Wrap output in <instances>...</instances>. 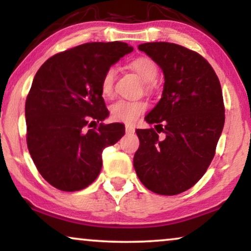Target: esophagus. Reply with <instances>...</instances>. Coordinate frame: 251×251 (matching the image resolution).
<instances>
[{
  "instance_id": "obj_1",
  "label": "esophagus",
  "mask_w": 251,
  "mask_h": 251,
  "mask_svg": "<svg viewBox=\"0 0 251 251\" xmlns=\"http://www.w3.org/2000/svg\"><path fill=\"white\" fill-rule=\"evenodd\" d=\"M134 131H135V128L133 127V126H131V125L126 126V134H132V133H134Z\"/></svg>"
}]
</instances>
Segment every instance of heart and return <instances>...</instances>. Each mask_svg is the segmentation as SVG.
<instances>
[{"mask_svg":"<svg viewBox=\"0 0 251 251\" xmlns=\"http://www.w3.org/2000/svg\"><path fill=\"white\" fill-rule=\"evenodd\" d=\"M129 68L134 71L139 77L145 83H151L155 80L157 75V67L151 59L140 56L136 58L129 63ZM116 68L110 67L104 73L102 81H100V94L103 97H112L113 90H115V77ZM147 109V104L142 100H117L110 106V112L112 118L117 122L132 124L138 120L142 113Z\"/></svg>","mask_w":251,"mask_h":251,"instance_id":"1","label":"heart"}]
</instances>
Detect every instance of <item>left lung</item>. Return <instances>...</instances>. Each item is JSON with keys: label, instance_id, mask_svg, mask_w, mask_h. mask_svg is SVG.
<instances>
[{"label": "left lung", "instance_id": "left-lung-1", "mask_svg": "<svg viewBox=\"0 0 251 251\" xmlns=\"http://www.w3.org/2000/svg\"><path fill=\"white\" fill-rule=\"evenodd\" d=\"M162 69L161 100L136 129L140 146L133 164L141 183L158 195L182 193L201 178L215 154L225 124L223 91L213 68L198 53L171 43L138 46Z\"/></svg>", "mask_w": 251, "mask_h": 251}]
</instances>
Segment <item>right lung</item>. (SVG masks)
Listing matches in <instances>:
<instances>
[{
  "mask_svg": "<svg viewBox=\"0 0 251 251\" xmlns=\"http://www.w3.org/2000/svg\"><path fill=\"white\" fill-rule=\"evenodd\" d=\"M133 50L122 41L88 43L55 54L34 76L25 103L26 142L40 175L61 191L90 185L102 169V153L125 134L109 117L100 94L107 69Z\"/></svg>",
  "mask_w": 251,
  "mask_h": 251,
  "instance_id": "1",
  "label": "right lung"
}]
</instances>
